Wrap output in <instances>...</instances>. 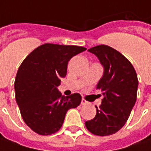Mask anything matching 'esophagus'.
<instances>
[{
	"mask_svg": "<svg viewBox=\"0 0 151 151\" xmlns=\"http://www.w3.org/2000/svg\"><path fill=\"white\" fill-rule=\"evenodd\" d=\"M87 103H88V102H86V101H85L84 99H82V100H81V104H82V105L87 104Z\"/></svg>",
	"mask_w": 151,
	"mask_h": 151,
	"instance_id": "obj_1",
	"label": "esophagus"
}]
</instances>
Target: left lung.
Here are the masks:
<instances>
[{
    "instance_id": "8db88e82",
    "label": "left lung",
    "mask_w": 151,
    "mask_h": 151,
    "mask_svg": "<svg viewBox=\"0 0 151 151\" xmlns=\"http://www.w3.org/2000/svg\"><path fill=\"white\" fill-rule=\"evenodd\" d=\"M88 51L98 58L103 75L96 85L102 91V104L96 107L95 118L85 121V127L95 135L109 136L128 120L137 100V76L128 60L109 46L98 45Z\"/></svg>"
}]
</instances>
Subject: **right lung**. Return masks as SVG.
I'll use <instances>...</instances> for the list:
<instances>
[{"instance_id":"add662e5","label":"right lung","mask_w":151,"mask_h":151,"mask_svg":"<svg viewBox=\"0 0 151 151\" xmlns=\"http://www.w3.org/2000/svg\"><path fill=\"white\" fill-rule=\"evenodd\" d=\"M84 50L81 46L45 43L24 60L14 82L15 96L23 120L33 132H56L67 110L80 104L79 94L64 96L57 87L67 75L69 60Z\"/></svg>"}]
</instances>
